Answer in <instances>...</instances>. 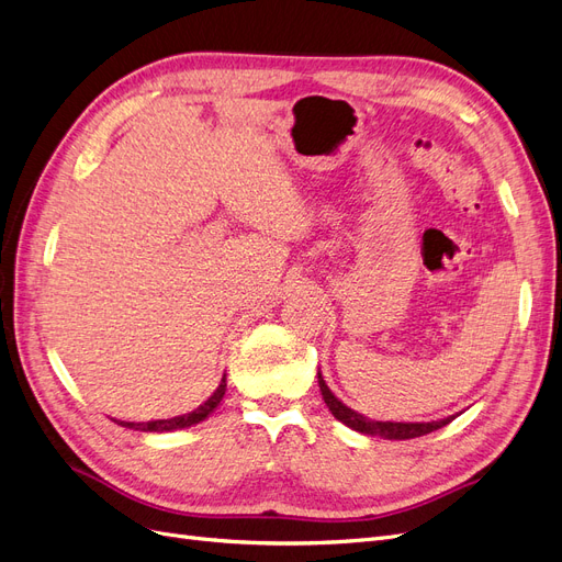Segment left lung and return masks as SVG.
I'll use <instances>...</instances> for the list:
<instances>
[{"mask_svg":"<svg viewBox=\"0 0 562 562\" xmlns=\"http://www.w3.org/2000/svg\"><path fill=\"white\" fill-rule=\"evenodd\" d=\"M318 386H321V396L326 401L328 411L333 413L335 419H339L342 424H347L349 429L353 431H361L368 436H380L386 440H407V438H417V436H427L440 427H446L454 417H446V419H438V422H375V419H368L363 415H359L351 407H347L342 401H339L333 391L328 389L326 380L318 372Z\"/></svg>","mask_w":562,"mask_h":562,"instance_id":"obj_1","label":"left lung"}]
</instances>
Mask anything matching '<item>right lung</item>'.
Masks as SVG:
<instances>
[{
	"label": "right lung",
	"instance_id": "add662e5",
	"mask_svg": "<svg viewBox=\"0 0 562 562\" xmlns=\"http://www.w3.org/2000/svg\"><path fill=\"white\" fill-rule=\"evenodd\" d=\"M225 391H227V378H223L220 380V384H217V389L213 391V396L206 401V403H201L196 411H192V413H187V415H180V417H171V419H157V422H119V419H114L116 424H122V427H126V429H138V431H157V434H164V431H176V429H187V427H192V424H199V422H203L206 419L215 407L220 405V401H223V396H225Z\"/></svg>",
	"mask_w": 562,
	"mask_h": 562
}]
</instances>
